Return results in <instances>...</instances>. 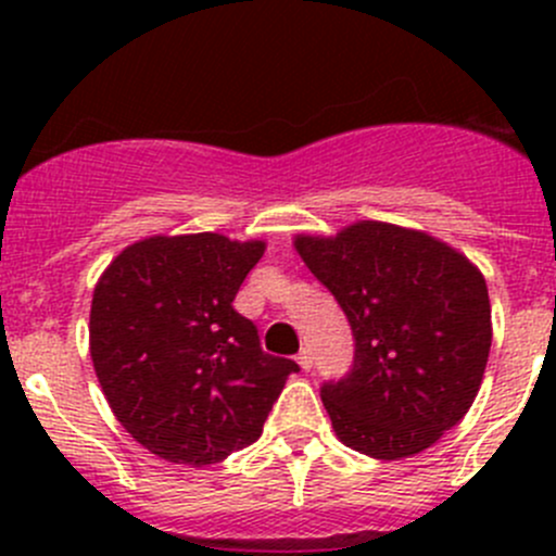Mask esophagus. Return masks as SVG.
I'll list each match as a JSON object with an SVG mask.
<instances>
[{"label":"esophagus","instance_id":"obj_1","mask_svg":"<svg viewBox=\"0 0 556 556\" xmlns=\"http://www.w3.org/2000/svg\"><path fill=\"white\" fill-rule=\"evenodd\" d=\"M295 361H299V366L301 368H304V371H309V368H312V352L309 350H306V346H304V350H301L299 352V357H295Z\"/></svg>","mask_w":556,"mask_h":556}]
</instances>
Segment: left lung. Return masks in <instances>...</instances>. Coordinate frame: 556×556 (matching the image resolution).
<instances>
[{"label": "left lung", "instance_id": "left-lung-1", "mask_svg": "<svg viewBox=\"0 0 556 556\" xmlns=\"http://www.w3.org/2000/svg\"><path fill=\"white\" fill-rule=\"evenodd\" d=\"M293 244L355 336L352 371L319 390L341 444L377 459L433 446L484 379V274L441 239L382 220H357L336 237L299 233Z\"/></svg>", "mask_w": 556, "mask_h": 556}]
</instances>
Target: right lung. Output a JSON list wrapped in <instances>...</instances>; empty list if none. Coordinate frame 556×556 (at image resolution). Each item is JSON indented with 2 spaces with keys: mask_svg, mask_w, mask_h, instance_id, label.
Listing matches in <instances>:
<instances>
[{
  "mask_svg": "<svg viewBox=\"0 0 556 556\" xmlns=\"http://www.w3.org/2000/svg\"><path fill=\"white\" fill-rule=\"evenodd\" d=\"M266 242L223 233L128 244L93 288L91 361L117 422L148 452L190 468L261 439L290 374L233 309Z\"/></svg>",
  "mask_w": 556,
  "mask_h": 556,
  "instance_id": "1",
  "label": "right lung"
}]
</instances>
